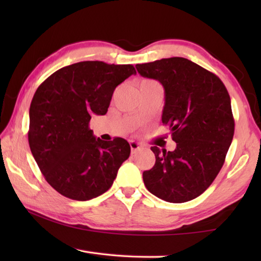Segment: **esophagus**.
Listing matches in <instances>:
<instances>
[{
  "instance_id": "esophagus-1",
  "label": "esophagus",
  "mask_w": 261,
  "mask_h": 261,
  "mask_svg": "<svg viewBox=\"0 0 261 261\" xmlns=\"http://www.w3.org/2000/svg\"><path fill=\"white\" fill-rule=\"evenodd\" d=\"M130 147H131L132 154L137 153L138 151H140L141 148H143V146H141L139 143H137V141H135V140H130Z\"/></svg>"
}]
</instances>
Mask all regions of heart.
I'll return each mask as SVG.
<instances>
[{"instance_id":"heart-1","label":"heart","mask_w":261,"mask_h":261,"mask_svg":"<svg viewBox=\"0 0 261 261\" xmlns=\"http://www.w3.org/2000/svg\"><path fill=\"white\" fill-rule=\"evenodd\" d=\"M141 83H155V82H153V81H143Z\"/></svg>"}]
</instances>
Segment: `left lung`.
Returning <instances> with one entry per match:
<instances>
[{
    "mask_svg": "<svg viewBox=\"0 0 261 261\" xmlns=\"http://www.w3.org/2000/svg\"><path fill=\"white\" fill-rule=\"evenodd\" d=\"M136 68L165 88L162 123L169 125L176 143L173 152L151 147L155 165L143 173L145 187L168 202L192 200L213 183L232 141L230 96L216 74L184 57Z\"/></svg>",
    "mask_w": 261,
    "mask_h": 261,
    "instance_id": "8db88e82",
    "label": "left lung"
}]
</instances>
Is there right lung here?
<instances>
[{
    "mask_svg": "<svg viewBox=\"0 0 261 261\" xmlns=\"http://www.w3.org/2000/svg\"><path fill=\"white\" fill-rule=\"evenodd\" d=\"M135 73L131 64L78 62L57 70L35 91L30 148L47 182L62 196L85 201L113 185L130 145L123 138H95L88 124L93 115L107 113L115 88Z\"/></svg>",
    "mask_w": 261,
    "mask_h": 261,
    "instance_id": "right-lung-1",
    "label": "right lung"
}]
</instances>
